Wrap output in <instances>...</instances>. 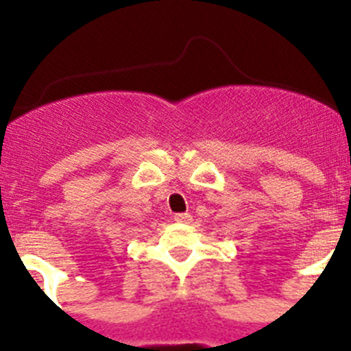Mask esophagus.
<instances>
[{
	"label": "esophagus",
	"mask_w": 351,
	"mask_h": 351,
	"mask_svg": "<svg viewBox=\"0 0 351 351\" xmlns=\"http://www.w3.org/2000/svg\"><path fill=\"white\" fill-rule=\"evenodd\" d=\"M173 219L178 223H191V214L190 213H178L176 216H173Z\"/></svg>",
	"instance_id": "34e87169"
}]
</instances>
